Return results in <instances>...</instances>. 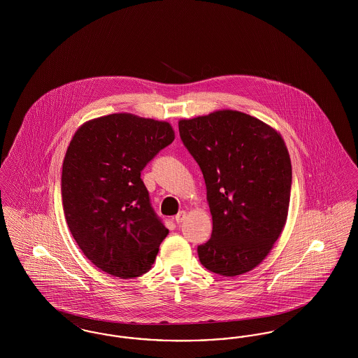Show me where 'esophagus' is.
Returning <instances> with one entry per match:
<instances>
[{"mask_svg":"<svg viewBox=\"0 0 358 358\" xmlns=\"http://www.w3.org/2000/svg\"><path fill=\"white\" fill-rule=\"evenodd\" d=\"M185 219H187V212H185V210H181V212H178V215L176 216V222H177V224H181Z\"/></svg>","mask_w":358,"mask_h":358,"instance_id":"esophagus-1","label":"esophagus"}]
</instances>
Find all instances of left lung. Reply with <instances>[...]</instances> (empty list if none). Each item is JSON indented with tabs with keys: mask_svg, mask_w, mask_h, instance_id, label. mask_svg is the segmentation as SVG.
Instances as JSON below:
<instances>
[{
	"mask_svg": "<svg viewBox=\"0 0 358 358\" xmlns=\"http://www.w3.org/2000/svg\"><path fill=\"white\" fill-rule=\"evenodd\" d=\"M180 136L204 176L212 236L199 245L201 264L236 276L273 250L289 215L291 159L270 124L236 110L178 120Z\"/></svg>",
	"mask_w": 358,
	"mask_h": 358,
	"instance_id": "obj_1",
	"label": "left lung"
}]
</instances>
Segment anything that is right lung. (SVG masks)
Here are the masks:
<instances>
[{
    "label": "right lung",
    "mask_w": 358,
    "mask_h": 358,
    "mask_svg": "<svg viewBox=\"0 0 358 358\" xmlns=\"http://www.w3.org/2000/svg\"><path fill=\"white\" fill-rule=\"evenodd\" d=\"M174 141L169 122L117 113L85 122L62 173L69 231L88 260L120 279L148 273L169 229L150 205L141 171Z\"/></svg>",
    "instance_id": "1"
}]
</instances>
